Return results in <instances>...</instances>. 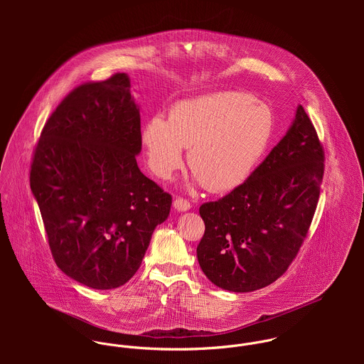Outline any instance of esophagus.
<instances>
[{
    "label": "esophagus",
    "mask_w": 364,
    "mask_h": 364,
    "mask_svg": "<svg viewBox=\"0 0 364 364\" xmlns=\"http://www.w3.org/2000/svg\"><path fill=\"white\" fill-rule=\"evenodd\" d=\"M173 208H176L178 211H188V210H191L192 206L188 200H185L182 198H176L175 202H173Z\"/></svg>",
    "instance_id": "obj_1"
}]
</instances>
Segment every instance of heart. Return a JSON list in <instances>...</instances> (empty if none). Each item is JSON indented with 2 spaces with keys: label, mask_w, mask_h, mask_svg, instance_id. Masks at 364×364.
Listing matches in <instances>:
<instances>
[{
  "label": "heart",
  "mask_w": 364,
  "mask_h": 364,
  "mask_svg": "<svg viewBox=\"0 0 364 364\" xmlns=\"http://www.w3.org/2000/svg\"><path fill=\"white\" fill-rule=\"evenodd\" d=\"M272 127L264 105L244 92L220 91L173 105L168 120L151 117L141 143L158 178H172L185 147L198 181L210 191L227 192L250 178L267 149Z\"/></svg>",
  "instance_id": "b5f03b06"
}]
</instances>
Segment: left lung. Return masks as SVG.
Here are the masks:
<instances>
[{
    "label": "left lung",
    "mask_w": 364,
    "mask_h": 364,
    "mask_svg": "<svg viewBox=\"0 0 364 364\" xmlns=\"http://www.w3.org/2000/svg\"><path fill=\"white\" fill-rule=\"evenodd\" d=\"M323 150L301 105L284 137L217 202L202 205L198 260L217 287L248 293L277 280L307 237L323 176Z\"/></svg>",
    "instance_id": "8db88e82"
}]
</instances>
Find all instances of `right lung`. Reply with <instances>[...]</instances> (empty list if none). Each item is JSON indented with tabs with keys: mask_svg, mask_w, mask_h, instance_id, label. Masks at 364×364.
I'll use <instances>...</instances> for the list:
<instances>
[{
	"mask_svg": "<svg viewBox=\"0 0 364 364\" xmlns=\"http://www.w3.org/2000/svg\"><path fill=\"white\" fill-rule=\"evenodd\" d=\"M124 73L71 91L45 124L31 189L57 266L95 290L139 270L169 193L139 168L140 109Z\"/></svg>",
	"mask_w": 364,
	"mask_h": 364,
	"instance_id": "add662e5",
	"label": "right lung"
}]
</instances>
